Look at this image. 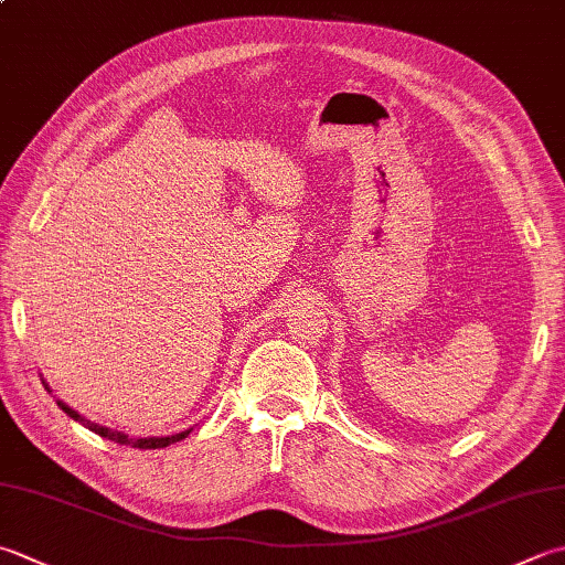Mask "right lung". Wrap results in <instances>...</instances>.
<instances>
[{
    "instance_id": "right-lung-1",
    "label": "right lung",
    "mask_w": 565,
    "mask_h": 565,
    "mask_svg": "<svg viewBox=\"0 0 565 565\" xmlns=\"http://www.w3.org/2000/svg\"><path fill=\"white\" fill-rule=\"evenodd\" d=\"M46 390H49V384H46ZM58 406L63 408L65 414H68V416L73 418V422L83 424L85 428H90L93 434L103 436V438H107V440H115V444H119V446H131V448H139V450L166 448V446H171V444H179V440H183L188 434H191V428H188V430H181V434H175V436H161V438H131V436H127V434H119V430H113V428H105V426H99V424L87 422L85 416H81L77 412H73V408H71V406H65L63 402H58Z\"/></svg>"
}]
</instances>
